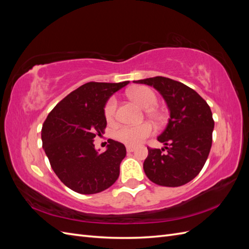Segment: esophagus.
I'll return each instance as SVG.
<instances>
[{"instance_id":"34e87169","label":"esophagus","mask_w":249,"mask_h":249,"mask_svg":"<svg viewBox=\"0 0 249 249\" xmlns=\"http://www.w3.org/2000/svg\"><path fill=\"white\" fill-rule=\"evenodd\" d=\"M126 150L129 153H132V152H134L135 150V146H132V145H126Z\"/></svg>"}]
</instances>
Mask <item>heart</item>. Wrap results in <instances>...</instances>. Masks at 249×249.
<instances>
[{
    "instance_id": "1",
    "label": "heart",
    "mask_w": 249,
    "mask_h": 249,
    "mask_svg": "<svg viewBox=\"0 0 249 249\" xmlns=\"http://www.w3.org/2000/svg\"><path fill=\"white\" fill-rule=\"evenodd\" d=\"M131 99L144 109L154 107L157 103V96L152 89L141 86L130 91ZM117 109V100L115 96H112L107 101L104 107V114L107 122L111 123L115 119ZM148 116L155 122H159L161 116L155 112L148 111ZM153 134V126L149 124H141L138 125H122L114 132V137L127 145H137L143 140L149 137Z\"/></svg>"
}]
</instances>
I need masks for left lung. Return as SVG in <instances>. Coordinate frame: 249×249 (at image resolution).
<instances>
[{
  "label": "left lung",
  "instance_id": "1",
  "mask_svg": "<svg viewBox=\"0 0 249 249\" xmlns=\"http://www.w3.org/2000/svg\"><path fill=\"white\" fill-rule=\"evenodd\" d=\"M134 82L157 89L170 112L166 129L158 137L164 148L147 147L143 163L146 177L165 187L189 183L202 169L212 146L214 120L209 105L195 90L169 78Z\"/></svg>",
  "mask_w": 249,
  "mask_h": 249
}]
</instances>
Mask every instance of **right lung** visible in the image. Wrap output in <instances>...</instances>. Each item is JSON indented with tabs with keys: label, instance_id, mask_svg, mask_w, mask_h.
I'll use <instances>...</instances> for the list:
<instances>
[{
	"label": "right lung",
	"instance_id": "obj_1",
	"mask_svg": "<svg viewBox=\"0 0 249 249\" xmlns=\"http://www.w3.org/2000/svg\"><path fill=\"white\" fill-rule=\"evenodd\" d=\"M127 84L129 81L86 83L60 101L44 120L42 147L56 176L72 191L99 193L118 178L125 146L109 139L106 152L99 154L93 141L106 129L105 105Z\"/></svg>",
	"mask_w": 249,
	"mask_h": 249
}]
</instances>
